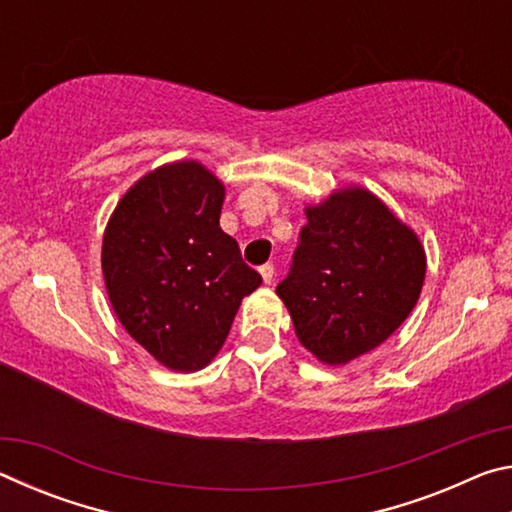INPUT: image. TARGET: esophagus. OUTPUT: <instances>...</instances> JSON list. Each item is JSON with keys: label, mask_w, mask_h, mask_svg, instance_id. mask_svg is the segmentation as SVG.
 Instances as JSON below:
<instances>
[{"label": "esophagus", "mask_w": 512, "mask_h": 512, "mask_svg": "<svg viewBox=\"0 0 512 512\" xmlns=\"http://www.w3.org/2000/svg\"><path fill=\"white\" fill-rule=\"evenodd\" d=\"M259 275H262V280H264L266 284H271V280H273V264L259 266Z\"/></svg>", "instance_id": "34e87169"}]
</instances>
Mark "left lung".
Masks as SVG:
<instances>
[{
  "instance_id": "obj_1",
  "label": "left lung",
  "mask_w": 512,
  "mask_h": 512,
  "mask_svg": "<svg viewBox=\"0 0 512 512\" xmlns=\"http://www.w3.org/2000/svg\"><path fill=\"white\" fill-rule=\"evenodd\" d=\"M307 225L277 296L298 341L327 366L384 343L420 298L427 255L415 232L366 187L307 205Z\"/></svg>"
}]
</instances>
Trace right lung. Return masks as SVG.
<instances>
[{"mask_svg": "<svg viewBox=\"0 0 512 512\" xmlns=\"http://www.w3.org/2000/svg\"><path fill=\"white\" fill-rule=\"evenodd\" d=\"M225 187L196 160L162 164L121 196L101 268L119 323L176 372L205 368L262 277L219 225Z\"/></svg>", "mask_w": 512, "mask_h": 512, "instance_id": "obj_1", "label": "right lung"}]
</instances>
